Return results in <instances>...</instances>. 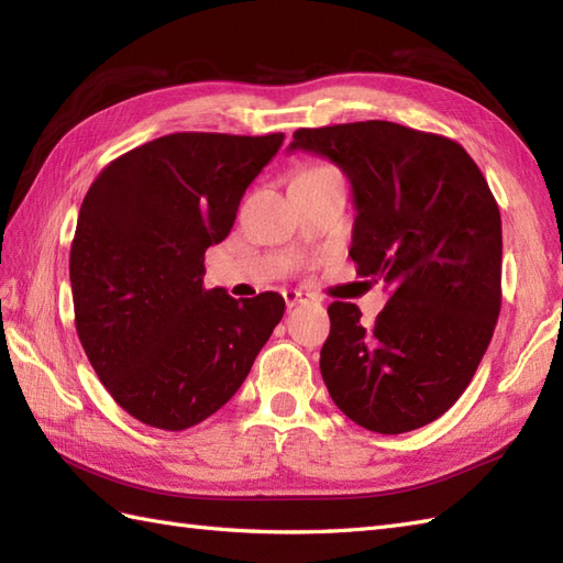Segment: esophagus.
Wrapping results in <instances>:
<instances>
[{"label":"esophagus","mask_w":563,"mask_h":563,"mask_svg":"<svg viewBox=\"0 0 563 563\" xmlns=\"http://www.w3.org/2000/svg\"><path fill=\"white\" fill-rule=\"evenodd\" d=\"M283 300H285V305H288V307H297V305L312 300V295H307L302 290H285L283 292Z\"/></svg>","instance_id":"esophagus-1"}]
</instances>
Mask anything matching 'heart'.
<instances>
[{
  "label": "heart",
  "mask_w": 563,
  "mask_h": 563,
  "mask_svg": "<svg viewBox=\"0 0 563 563\" xmlns=\"http://www.w3.org/2000/svg\"><path fill=\"white\" fill-rule=\"evenodd\" d=\"M317 169H329V166H309L307 172H317Z\"/></svg>",
  "instance_id": "heart-1"
}]
</instances>
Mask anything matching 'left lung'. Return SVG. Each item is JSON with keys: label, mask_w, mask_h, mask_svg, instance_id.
<instances>
[{"label": "left lung", "mask_w": 563, "mask_h": 563, "mask_svg": "<svg viewBox=\"0 0 563 563\" xmlns=\"http://www.w3.org/2000/svg\"><path fill=\"white\" fill-rule=\"evenodd\" d=\"M290 150L349 176L351 258L391 290L369 327L355 305H329L319 367L333 404L382 435L435 421L470 387L500 312L504 234L482 169L454 140L389 121L300 128Z\"/></svg>", "instance_id": "1"}]
</instances>
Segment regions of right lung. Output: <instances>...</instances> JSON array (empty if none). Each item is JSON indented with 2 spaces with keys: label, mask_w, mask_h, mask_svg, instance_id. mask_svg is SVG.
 Returning <instances> with one entry per match:
<instances>
[{
  "label": "right lung",
  "mask_w": 563,
  "mask_h": 563,
  "mask_svg": "<svg viewBox=\"0 0 563 563\" xmlns=\"http://www.w3.org/2000/svg\"><path fill=\"white\" fill-rule=\"evenodd\" d=\"M283 133H174L113 159L84 196L69 249L75 327L93 373L137 421L186 430L242 387L285 300L208 290L206 251L230 234Z\"/></svg>",
  "instance_id": "obj_1"
}]
</instances>
